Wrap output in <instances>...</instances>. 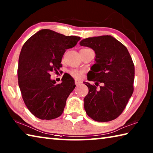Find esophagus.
Listing matches in <instances>:
<instances>
[{
  "instance_id": "1",
  "label": "esophagus",
  "mask_w": 153,
  "mask_h": 153,
  "mask_svg": "<svg viewBox=\"0 0 153 153\" xmlns=\"http://www.w3.org/2000/svg\"><path fill=\"white\" fill-rule=\"evenodd\" d=\"M82 83V82L81 81H79V80H77V79H75V84H76V85H79V84H81Z\"/></svg>"
}]
</instances>
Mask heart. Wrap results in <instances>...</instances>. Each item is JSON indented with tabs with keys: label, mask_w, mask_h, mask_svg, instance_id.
<instances>
[{
	"label": "heart",
	"mask_w": 153,
	"mask_h": 153,
	"mask_svg": "<svg viewBox=\"0 0 153 153\" xmlns=\"http://www.w3.org/2000/svg\"><path fill=\"white\" fill-rule=\"evenodd\" d=\"M70 74L72 76L75 77V78L78 79L82 76V74H84V71L80 70H72L71 71Z\"/></svg>",
	"instance_id": "1"
}]
</instances>
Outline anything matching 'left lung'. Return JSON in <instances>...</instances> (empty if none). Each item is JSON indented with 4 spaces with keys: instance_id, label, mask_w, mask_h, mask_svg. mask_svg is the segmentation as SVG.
<instances>
[{
    "instance_id": "8db88e82",
    "label": "left lung",
    "mask_w": 153,
    "mask_h": 153,
    "mask_svg": "<svg viewBox=\"0 0 153 153\" xmlns=\"http://www.w3.org/2000/svg\"><path fill=\"white\" fill-rule=\"evenodd\" d=\"M80 45L92 48L96 63L84 82L88 93L84 98V108L93 120L107 122L117 118L126 108L134 92L135 69L128 49L111 36L88 38ZM102 86L98 89L97 86Z\"/></svg>"
}]
</instances>
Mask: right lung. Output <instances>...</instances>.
I'll list each match as a JSON object with an SVG mask.
<instances>
[{
    "label": "right lung",
    "instance_id": "right-lung-1",
    "mask_svg": "<svg viewBox=\"0 0 153 153\" xmlns=\"http://www.w3.org/2000/svg\"><path fill=\"white\" fill-rule=\"evenodd\" d=\"M79 40L78 36L45 29L31 36L23 46L18 84L27 108L37 118L51 120L63 113L67 98L76 87L74 79L63 76L61 84H56L51 79L50 73L58 72L65 52Z\"/></svg>",
    "mask_w": 153,
    "mask_h": 153
}]
</instances>
